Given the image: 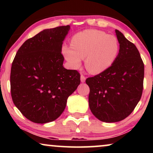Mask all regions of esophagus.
<instances>
[{"label":"esophagus","instance_id":"obj_1","mask_svg":"<svg viewBox=\"0 0 153 153\" xmlns=\"http://www.w3.org/2000/svg\"><path fill=\"white\" fill-rule=\"evenodd\" d=\"M85 77L83 76V75H82L81 74V81L82 83H84L85 82Z\"/></svg>","mask_w":153,"mask_h":153}]
</instances>
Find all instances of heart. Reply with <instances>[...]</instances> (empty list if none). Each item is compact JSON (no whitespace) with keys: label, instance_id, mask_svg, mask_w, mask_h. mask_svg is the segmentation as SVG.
Returning <instances> with one entry per match:
<instances>
[{"label":"heart","instance_id":"obj_1","mask_svg":"<svg viewBox=\"0 0 153 153\" xmlns=\"http://www.w3.org/2000/svg\"><path fill=\"white\" fill-rule=\"evenodd\" d=\"M71 46H64L62 52L73 69L81 66L85 58L86 70L93 74L105 72L118 58L120 45L118 39L99 30H85L75 34Z\"/></svg>","mask_w":153,"mask_h":153}]
</instances>
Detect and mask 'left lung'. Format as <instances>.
<instances>
[{"label": "left lung", "mask_w": 153, "mask_h": 153, "mask_svg": "<svg viewBox=\"0 0 153 153\" xmlns=\"http://www.w3.org/2000/svg\"><path fill=\"white\" fill-rule=\"evenodd\" d=\"M120 51L105 72L85 80L89 107L97 119L116 123L127 118L139 103L143 88L144 65L136 46L116 30Z\"/></svg>", "instance_id": "1"}]
</instances>
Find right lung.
<instances>
[{
	"label": "right lung",
	"mask_w": 153,
	"mask_h": 153,
	"mask_svg": "<svg viewBox=\"0 0 153 153\" xmlns=\"http://www.w3.org/2000/svg\"><path fill=\"white\" fill-rule=\"evenodd\" d=\"M70 29L68 25L41 31L21 46L12 62V101L33 123L57 119L80 84L79 73L62 65V45Z\"/></svg>",
	"instance_id": "1"
}]
</instances>
